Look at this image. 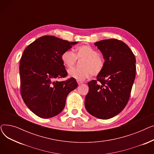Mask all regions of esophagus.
Here are the masks:
<instances>
[{
	"instance_id": "1",
	"label": "esophagus",
	"mask_w": 154,
	"mask_h": 154,
	"mask_svg": "<svg viewBox=\"0 0 154 154\" xmlns=\"http://www.w3.org/2000/svg\"><path fill=\"white\" fill-rule=\"evenodd\" d=\"M77 84H79V85H80V84H81L82 83L81 81H80V80H77Z\"/></svg>"
}]
</instances>
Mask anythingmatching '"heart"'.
<instances>
[{"instance_id": "obj_1", "label": "heart", "mask_w": 154, "mask_h": 154, "mask_svg": "<svg viewBox=\"0 0 154 154\" xmlns=\"http://www.w3.org/2000/svg\"><path fill=\"white\" fill-rule=\"evenodd\" d=\"M75 54L70 50L65 51L61 55V59L67 69H71L76 64L77 59H84L82 63V69H74L69 71L71 77L83 81L91 75L97 76L104 67V60L98 54V52L90 45H81L76 48Z\"/></svg>"}]
</instances>
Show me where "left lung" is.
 Returning <instances> with one entry per match:
<instances>
[{"instance_id":"left-lung-1","label":"left lung","mask_w":154,"mask_h":154,"mask_svg":"<svg viewBox=\"0 0 154 154\" xmlns=\"http://www.w3.org/2000/svg\"><path fill=\"white\" fill-rule=\"evenodd\" d=\"M94 44L103 55L104 67L96 80L88 82L85 107L92 116L109 119L122 111L130 99L135 77V57L126 44L116 38Z\"/></svg>"}]
</instances>
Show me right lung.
Segmentation results:
<instances>
[{"instance_id":"right-lung-1","label":"right lung","mask_w":154,"mask_h":154,"mask_svg":"<svg viewBox=\"0 0 154 154\" xmlns=\"http://www.w3.org/2000/svg\"><path fill=\"white\" fill-rule=\"evenodd\" d=\"M77 43L45 35L24 50L19 66L20 94L28 108L39 117L58 115L65 107L68 94L77 87L73 77L57 80L68 75L62 54Z\"/></svg>"}]
</instances>
